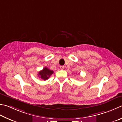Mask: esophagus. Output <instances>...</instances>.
<instances>
[{"label":"esophagus","mask_w":122,"mask_h":122,"mask_svg":"<svg viewBox=\"0 0 122 122\" xmlns=\"http://www.w3.org/2000/svg\"><path fill=\"white\" fill-rule=\"evenodd\" d=\"M60 68L61 70H63V69H64V66H60Z\"/></svg>","instance_id":"1"}]
</instances>
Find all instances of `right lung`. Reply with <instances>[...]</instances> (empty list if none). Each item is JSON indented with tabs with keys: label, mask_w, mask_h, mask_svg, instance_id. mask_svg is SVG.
Segmentation results:
<instances>
[{
	"label": "right lung",
	"mask_w": 122,
	"mask_h": 122,
	"mask_svg": "<svg viewBox=\"0 0 122 122\" xmlns=\"http://www.w3.org/2000/svg\"><path fill=\"white\" fill-rule=\"evenodd\" d=\"M53 70H51L46 67H44L43 70L40 71L38 73V76L42 79L46 80L53 73Z\"/></svg>",
	"instance_id": "add662e5"
}]
</instances>
